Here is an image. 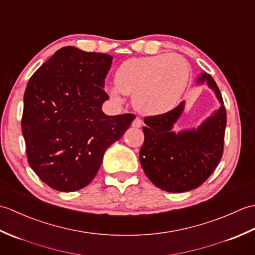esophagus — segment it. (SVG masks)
Instances as JSON below:
<instances>
[{
    "label": "esophagus",
    "mask_w": 255,
    "mask_h": 255,
    "mask_svg": "<svg viewBox=\"0 0 255 255\" xmlns=\"http://www.w3.org/2000/svg\"><path fill=\"white\" fill-rule=\"evenodd\" d=\"M132 127H134V128H140L142 126V121H141V118H139V117H136L133 119V122H132Z\"/></svg>",
    "instance_id": "esophagus-1"
}]
</instances>
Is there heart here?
Instances as JSON below:
<instances>
[{"label": "heart", "mask_w": 255, "mask_h": 255, "mask_svg": "<svg viewBox=\"0 0 255 255\" xmlns=\"http://www.w3.org/2000/svg\"><path fill=\"white\" fill-rule=\"evenodd\" d=\"M189 66L177 55L133 58L123 62L115 73V86L108 92L114 99L133 94V105L145 115L172 111L185 92Z\"/></svg>", "instance_id": "b5f03b06"}]
</instances>
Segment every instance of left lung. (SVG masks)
<instances>
[{"instance_id":"1","label":"left lung","mask_w":255,"mask_h":255,"mask_svg":"<svg viewBox=\"0 0 255 255\" xmlns=\"http://www.w3.org/2000/svg\"><path fill=\"white\" fill-rule=\"evenodd\" d=\"M205 81L215 91L221 106L197 129L178 133L172 131L173 125L184 110V102L170 112L144 118V141L139 153L140 163L149 180L163 191L183 193L200 186L223 156L226 108L213 77L203 73L198 82Z\"/></svg>"}]
</instances>
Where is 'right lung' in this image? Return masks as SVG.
<instances>
[{
  "instance_id": "1",
  "label": "right lung",
  "mask_w": 255,
  "mask_h": 255,
  "mask_svg": "<svg viewBox=\"0 0 255 255\" xmlns=\"http://www.w3.org/2000/svg\"><path fill=\"white\" fill-rule=\"evenodd\" d=\"M113 57L63 47L31 75L24 94L21 131L30 167L60 192L85 187L106 149L122 138L133 114L107 116L104 80Z\"/></svg>"
}]
</instances>
